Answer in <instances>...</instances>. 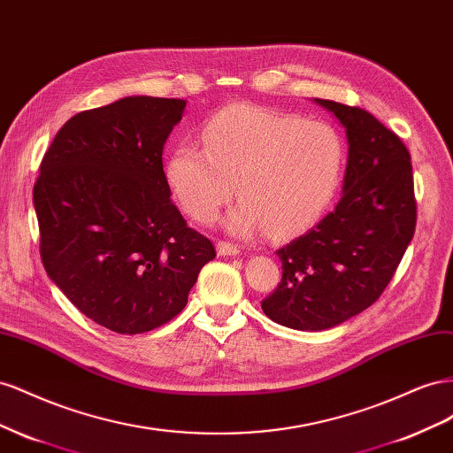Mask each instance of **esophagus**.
<instances>
[{
    "instance_id": "34e87169",
    "label": "esophagus",
    "mask_w": 453,
    "mask_h": 453,
    "mask_svg": "<svg viewBox=\"0 0 453 453\" xmlns=\"http://www.w3.org/2000/svg\"><path fill=\"white\" fill-rule=\"evenodd\" d=\"M216 250L219 256H237L239 254V249L235 247V244L226 242V241H218Z\"/></svg>"
}]
</instances>
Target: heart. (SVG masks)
<instances>
[{"label":"heart","instance_id":"1","mask_svg":"<svg viewBox=\"0 0 453 453\" xmlns=\"http://www.w3.org/2000/svg\"><path fill=\"white\" fill-rule=\"evenodd\" d=\"M201 138L203 146L178 144L165 165L174 197L199 224L214 222L237 184L231 234L292 235L311 226L340 188L343 142L322 121L234 104L204 123Z\"/></svg>","mask_w":453,"mask_h":453}]
</instances>
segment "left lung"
Here are the masks:
<instances>
[{
  "label": "left lung",
  "mask_w": 453,
  "mask_h": 453,
  "mask_svg": "<svg viewBox=\"0 0 453 453\" xmlns=\"http://www.w3.org/2000/svg\"><path fill=\"white\" fill-rule=\"evenodd\" d=\"M345 128L347 166L338 206L277 250L279 288L264 313L294 330L342 325L376 302L416 231L410 153L372 113L315 98Z\"/></svg>",
  "instance_id": "obj_1"
}]
</instances>
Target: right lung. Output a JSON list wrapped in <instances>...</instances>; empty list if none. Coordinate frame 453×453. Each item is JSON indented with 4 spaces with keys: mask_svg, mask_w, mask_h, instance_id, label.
Wrapping results in <instances>:
<instances>
[{
    "mask_svg": "<svg viewBox=\"0 0 453 453\" xmlns=\"http://www.w3.org/2000/svg\"><path fill=\"white\" fill-rule=\"evenodd\" d=\"M186 100L127 96L73 115L34 186L42 262L64 296L118 334H142L188 303L214 244L171 201L163 146Z\"/></svg>",
    "mask_w": 453,
    "mask_h": 453,
    "instance_id": "obj_1",
    "label": "right lung"
}]
</instances>
